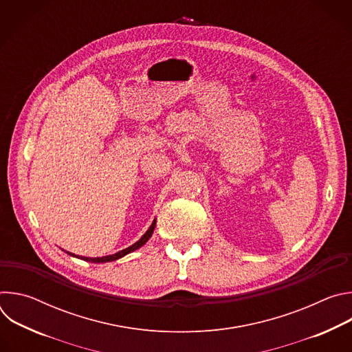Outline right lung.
<instances>
[{
	"label": "right lung",
	"mask_w": 352,
	"mask_h": 352,
	"mask_svg": "<svg viewBox=\"0 0 352 352\" xmlns=\"http://www.w3.org/2000/svg\"><path fill=\"white\" fill-rule=\"evenodd\" d=\"M155 227H156V220H153L152 226L148 227V230L143 234V236H142L138 242H135L133 245H131V246H128V248L120 250V252H117V254H114V255H109V256H103V258H85V256H76V255H74V254H71V252H67V250H65V252H67L68 255H71V256H75V258H79V259H82V261L91 262V263L113 262V261H117V259H120V258H122V256H125V255L133 252V250H136V249H139L142 245H144V243L148 241V238L152 236V234H153V231H155Z\"/></svg>",
	"instance_id": "right-lung-1"
}]
</instances>
